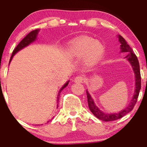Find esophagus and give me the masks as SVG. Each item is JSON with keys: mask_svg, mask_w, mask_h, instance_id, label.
<instances>
[{"mask_svg": "<svg viewBox=\"0 0 147 147\" xmlns=\"http://www.w3.org/2000/svg\"><path fill=\"white\" fill-rule=\"evenodd\" d=\"M74 82H75V83H82V82H84V77L83 76H77V77H75V79H74Z\"/></svg>", "mask_w": 147, "mask_h": 147, "instance_id": "34e87169", "label": "esophagus"}]
</instances>
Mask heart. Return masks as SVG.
<instances>
[{
    "mask_svg": "<svg viewBox=\"0 0 147 147\" xmlns=\"http://www.w3.org/2000/svg\"><path fill=\"white\" fill-rule=\"evenodd\" d=\"M69 56L73 58L85 57L90 64L95 63L104 53V45L90 37H81L71 42L68 49Z\"/></svg>",
    "mask_w": 147,
    "mask_h": 147,
    "instance_id": "heart-1",
    "label": "heart"
}]
</instances>
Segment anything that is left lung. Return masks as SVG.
<instances>
[{"label": "left lung", "instance_id": "1", "mask_svg": "<svg viewBox=\"0 0 147 147\" xmlns=\"http://www.w3.org/2000/svg\"><path fill=\"white\" fill-rule=\"evenodd\" d=\"M119 41L121 43V52L127 53V55L125 57L131 63L133 68V70H134L135 75H136V90H135L134 96H133L129 106H127L124 110L121 111L120 112L113 114L104 113L102 111L99 110V108H97L95 103H94L93 99L90 97V94L88 93V91H86L88 103V107L90 111L96 117H97L98 119L102 121H105V122H110V121H114L116 120V119H120L121 117H124L125 115L129 113L130 111H132L135 105H136V102H137L138 95H139L140 93V90L141 88L140 70V64L137 57L134 54L131 47L127 44L125 39L121 35H119Z\"/></svg>", "mask_w": 147, "mask_h": 147}]
</instances>
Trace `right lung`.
<instances>
[{"mask_svg":"<svg viewBox=\"0 0 147 147\" xmlns=\"http://www.w3.org/2000/svg\"><path fill=\"white\" fill-rule=\"evenodd\" d=\"M38 30H33V31L30 32L28 34L26 35V36L24 37V38H23V40H22V41L20 42L19 43H18V44L17 45V46H16V48H15L14 50H13L12 55H11V58H10V60H9V63H10V61H11V59H12L13 56H14L16 52H17L18 51H19L20 50H21V49H23V48H25V47L27 46V45H29L30 43H32V42L35 41V39H36V35H37V34H38ZM68 82H67V83L65 84V85H64L61 88L59 92L58 97H57V102H59V96H60L61 92V90H63L64 88H65L67 86H68Z\"/></svg>","mask_w":147,"mask_h":147,"instance_id":"obj_1","label":"right lung"}]
</instances>
